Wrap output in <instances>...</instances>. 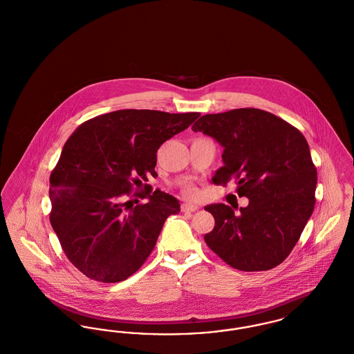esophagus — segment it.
<instances>
[{
    "instance_id": "obj_1",
    "label": "esophagus",
    "mask_w": 354,
    "mask_h": 354,
    "mask_svg": "<svg viewBox=\"0 0 354 354\" xmlns=\"http://www.w3.org/2000/svg\"><path fill=\"white\" fill-rule=\"evenodd\" d=\"M199 209V205L192 204V203H183L182 204V211L183 212H195Z\"/></svg>"
}]
</instances>
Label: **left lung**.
Returning <instances> with one entry per match:
<instances>
[{
    "mask_svg": "<svg viewBox=\"0 0 354 354\" xmlns=\"http://www.w3.org/2000/svg\"><path fill=\"white\" fill-rule=\"evenodd\" d=\"M192 131L214 138L223 147V167L216 169L214 185L236 180L237 194L250 199L239 214L223 203L204 207L215 219L212 232L204 235L207 245L236 270L279 266L315 209L317 171L306 139L260 109L205 114Z\"/></svg>",
    "mask_w": 354,
    "mask_h": 354,
    "instance_id": "8db88e82",
    "label": "left lung"
}]
</instances>
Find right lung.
Masks as SVG:
<instances>
[{"mask_svg":"<svg viewBox=\"0 0 354 354\" xmlns=\"http://www.w3.org/2000/svg\"><path fill=\"white\" fill-rule=\"evenodd\" d=\"M199 113L118 110L82 123L50 175V223L71 264L88 279L119 283L152 252L165 221L180 203L147 188L146 204L127 207L133 185L155 175L158 149ZM136 195V194H135Z\"/></svg>","mask_w":354,"mask_h":354,"instance_id":"right-lung-1","label":"right lung"}]
</instances>
